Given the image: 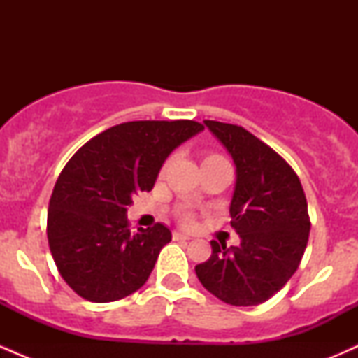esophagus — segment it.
Returning a JSON list of instances; mask_svg holds the SVG:
<instances>
[{"label":"esophagus","mask_w":358,"mask_h":358,"mask_svg":"<svg viewBox=\"0 0 358 358\" xmlns=\"http://www.w3.org/2000/svg\"><path fill=\"white\" fill-rule=\"evenodd\" d=\"M173 239L175 241H190V237L185 236L182 232H173Z\"/></svg>","instance_id":"34e87169"}]
</instances>
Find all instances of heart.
<instances>
[{"label": "heart", "instance_id": "heart-1", "mask_svg": "<svg viewBox=\"0 0 358 358\" xmlns=\"http://www.w3.org/2000/svg\"><path fill=\"white\" fill-rule=\"evenodd\" d=\"M210 163H227V162H225V158H222L220 155H207L203 158V165H210ZM182 222L185 225H190L192 224L190 213H183Z\"/></svg>", "mask_w": 358, "mask_h": 358}]
</instances>
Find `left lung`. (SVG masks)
Here are the masks:
<instances>
[{
  "instance_id": "left-lung-1",
  "label": "left lung",
  "mask_w": 358,
  "mask_h": 358,
  "mask_svg": "<svg viewBox=\"0 0 358 358\" xmlns=\"http://www.w3.org/2000/svg\"><path fill=\"white\" fill-rule=\"evenodd\" d=\"M203 124L236 165L231 225L241 244L212 241V256L195 266L196 278L227 305H261L289 281L305 254L311 225L305 192L293 168L244 127Z\"/></svg>"
}]
</instances>
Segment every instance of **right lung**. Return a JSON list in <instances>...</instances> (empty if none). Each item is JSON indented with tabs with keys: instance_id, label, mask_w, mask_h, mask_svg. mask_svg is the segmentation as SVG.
Returning <instances> with one entry per match:
<instances>
[{
	"instance_id": "obj_1",
	"label": "right lung",
	"mask_w": 358,
	"mask_h": 358,
	"mask_svg": "<svg viewBox=\"0 0 358 358\" xmlns=\"http://www.w3.org/2000/svg\"><path fill=\"white\" fill-rule=\"evenodd\" d=\"M200 131L195 121L122 122L69 159L48 205L47 236L60 276L79 296L116 301L148 281L171 232L163 224L131 232L127 207L155 187L171 151Z\"/></svg>"
}]
</instances>
